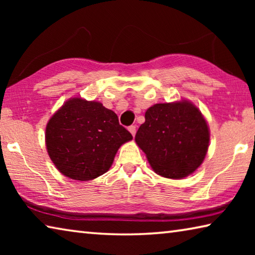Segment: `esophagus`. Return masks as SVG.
<instances>
[{"instance_id":"1","label":"esophagus","mask_w":255,"mask_h":255,"mask_svg":"<svg viewBox=\"0 0 255 255\" xmlns=\"http://www.w3.org/2000/svg\"><path fill=\"white\" fill-rule=\"evenodd\" d=\"M128 130L130 131V133H131L132 136L136 135V126H129L128 127Z\"/></svg>"}]
</instances>
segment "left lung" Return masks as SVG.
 <instances>
[{"instance_id":"obj_1","label":"left lung","mask_w":255,"mask_h":255,"mask_svg":"<svg viewBox=\"0 0 255 255\" xmlns=\"http://www.w3.org/2000/svg\"><path fill=\"white\" fill-rule=\"evenodd\" d=\"M135 140L157 174L182 179L204 161L209 129L191 102L157 103L145 112V123L138 128Z\"/></svg>"}]
</instances>
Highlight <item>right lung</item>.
<instances>
[{
    "mask_svg": "<svg viewBox=\"0 0 255 255\" xmlns=\"http://www.w3.org/2000/svg\"><path fill=\"white\" fill-rule=\"evenodd\" d=\"M131 139L114 111L81 98L64 103L46 127L50 159L60 173L79 181L106 173L118 148Z\"/></svg>",
    "mask_w": 255,
    "mask_h": 255,
    "instance_id": "right-lung-1",
    "label": "right lung"
}]
</instances>
